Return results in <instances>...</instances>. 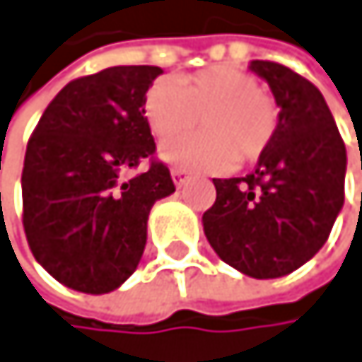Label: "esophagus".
Listing matches in <instances>:
<instances>
[{
	"label": "esophagus",
	"instance_id": "1",
	"mask_svg": "<svg viewBox=\"0 0 362 362\" xmlns=\"http://www.w3.org/2000/svg\"><path fill=\"white\" fill-rule=\"evenodd\" d=\"M171 175H173V182L177 185V187H182L187 180H189V171L187 169H182V167H173L171 169Z\"/></svg>",
	"mask_w": 362,
	"mask_h": 362
}]
</instances>
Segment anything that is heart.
<instances>
[{
	"mask_svg": "<svg viewBox=\"0 0 362 362\" xmlns=\"http://www.w3.org/2000/svg\"><path fill=\"white\" fill-rule=\"evenodd\" d=\"M149 130L163 145V158L182 169H226L236 163H254L272 145L280 110L274 95L260 88L252 74L230 64L206 66L171 80H158L145 95ZM206 133L175 139L197 127Z\"/></svg>",
	"mask_w": 362,
	"mask_h": 362,
	"instance_id": "b5f03b06",
	"label": "heart"
}]
</instances>
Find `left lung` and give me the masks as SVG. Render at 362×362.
Masks as SVG:
<instances>
[{
    "label": "left lung",
    "instance_id": "8db88e82",
    "mask_svg": "<svg viewBox=\"0 0 362 362\" xmlns=\"http://www.w3.org/2000/svg\"><path fill=\"white\" fill-rule=\"evenodd\" d=\"M280 106L278 132L245 177H215L204 213L208 243L245 276L302 267L328 241L345 197V143L319 88L280 62L252 60Z\"/></svg>",
    "mask_w": 362,
    "mask_h": 362
}]
</instances>
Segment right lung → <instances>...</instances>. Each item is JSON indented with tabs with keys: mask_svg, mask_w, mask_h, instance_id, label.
Segmentation results:
<instances>
[{
	"mask_svg": "<svg viewBox=\"0 0 362 362\" xmlns=\"http://www.w3.org/2000/svg\"><path fill=\"white\" fill-rule=\"evenodd\" d=\"M160 74L130 64L71 80L28 141L25 239L69 288L100 296L126 282L143 256L151 206L175 191L145 117V93ZM141 162L148 169L126 178Z\"/></svg>",
	"mask_w": 362,
	"mask_h": 362,
	"instance_id": "1",
	"label": "right lung"
}]
</instances>
